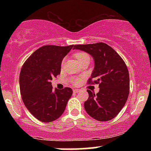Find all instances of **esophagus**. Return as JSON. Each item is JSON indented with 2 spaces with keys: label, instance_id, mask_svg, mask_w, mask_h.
Wrapping results in <instances>:
<instances>
[{
  "label": "esophagus",
  "instance_id": "34e87169",
  "mask_svg": "<svg viewBox=\"0 0 151 151\" xmlns=\"http://www.w3.org/2000/svg\"><path fill=\"white\" fill-rule=\"evenodd\" d=\"M73 91H74V93H78V92H79V91H80V89H75L73 90Z\"/></svg>",
  "mask_w": 151,
  "mask_h": 151
}]
</instances>
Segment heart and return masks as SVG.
Instances as JSON below:
<instances>
[{"label": "heart", "instance_id": "1", "mask_svg": "<svg viewBox=\"0 0 151 151\" xmlns=\"http://www.w3.org/2000/svg\"><path fill=\"white\" fill-rule=\"evenodd\" d=\"M75 58H77L78 62L80 61V60H86V59H89L90 60L89 55L85 52H83L76 53ZM79 81H80V80H79V79H78V78H74V79H72V83H73V84H74V85H77V84H79Z\"/></svg>", "mask_w": 151, "mask_h": 151}]
</instances>
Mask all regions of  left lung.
I'll return each instance as SVG.
<instances>
[{
  "label": "left lung",
  "mask_w": 151,
  "mask_h": 151,
  "mask_svg": "<svg viewBox=\"0 0 151 151\" xmlns=\"http://www.w3.org/2000/svg\"><path fill=\"white\" fill-rule=\"evenodd\" d=\"M73 49L92 56L94 68L88 83L99 84L96 94L87 90L89 98L84 102L86 113L97 121H110L119 114L129 97V74L125 62L104 42L77 45Z\"/></svg>",
  "instance_id": "obj_1"
}]
</instances>
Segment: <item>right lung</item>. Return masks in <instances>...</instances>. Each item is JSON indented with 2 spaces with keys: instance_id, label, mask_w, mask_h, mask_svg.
<instances>
[{
  "instance_id": "obj_1",
  "label": "right lung",
  "mask_w": 151,
  "mask_h": 151,
  "mask_svg": "<svg viewBox=\"0 0 151 151\" xmlns=\"http://www.w3.org/2000/svg\"><path fill=\"white\" fill-rule=\"evenodd\" d=\"M73 45H45L29 57L20 74L24 104L36 119L52 122L62 116L72 94L71 88L54 90L50 81L61 72L62 60Z\"/></svg>"
}]
</instances>
